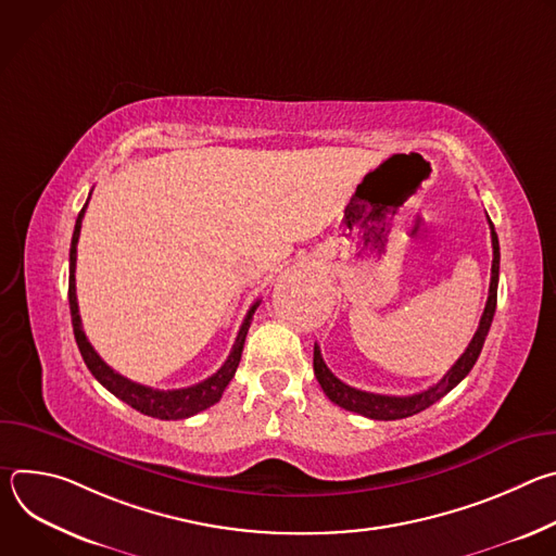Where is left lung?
Listing matches in <instances>:
<instances>
[{
    "label": "left lung",
    "mask_w": 556,
    "mask_h": 556,
    "mask_svg": "<svg viewBox=\"0 0 556 556\" xmlns=\"http://www.w3.org/2000/svg\"><path fill=\"white\" fill-rule=\"evenodd\" d=\"M489 217V215H486ZM489 226H491V242H493V268H491V288H489V301L484 307V314L480 319V328L475 332V337L470 339L468 348L464 350V354L455 361V365L442 376L440 382H435L433 387H429L427 391L414 393V395H382V393H369V391H361L354 389L350 384H345L343 380H339L328 365L324 363L321 350L319 345L314 343V376L319 380L321 389L326 391L328 399L354 414H361L365 418L371 420H401V418H409L414 414L425 412L427 407H431L433 403H438L442 395H446L455 384H459L466 374L472 369L475 361L480 358V352L484 348V341L489 337L493 316H495V307H497V283H500V240L495 226L489 217Z\"/></svg>",
    "instance_id": "1"
}]
</instances>
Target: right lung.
Instances as JSON below:
<instances>
[{
    "label": "right lung",
    "mask_w": 556,
    "mask_h": 556,
    "mask_svg": "<svg viewBox=\"0 0 556 556\" xmlns=\"http://www.w3.org/2000/svg\"><path fill=\"white\" fill-rule=\"evenodd\" d=\"M90 200V198H88ZM88 202L81 208L74 224V232H72V244H70V286H67V299H70V314H72V328H74V339L78 350H81V356L88 365V369L92 371V376L108 389L112 391L116 399H121L123 403H127L129 407H134L136 412L151 416V418H161V420H182L189 416H195L208 407H213L226 389V384L230 382V378L237 371V365H240L242 358V350H244V341L253 321V314L260 305V301H255L251 305V309L244 316V324L237 332V339L232 343V350L228 354V358L224 361V365L208 376L206 380L185 387V389H151L144 384H138L125 376H121L118 371H114L90 345L84 326H81V314H78V303H76V283H74V270H76V244H78V235H81V222L86 215Z\"/></svg>",
    "instance_id": "add662e5"
}]
</instances>
